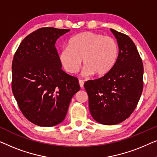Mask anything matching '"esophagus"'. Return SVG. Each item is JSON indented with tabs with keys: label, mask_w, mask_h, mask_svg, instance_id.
Here are the masks:
<instances>
[{
	"label": "esophagus",
	"mask_w": 157,
	"mask_h": 157,
	"mask_svg": "<svg viewBox=\"0 0 157 157\" xmlns=\"http://www.w3.org/2000/svg\"><path fill=\"white\" fill-rule=\"evenodd\" d=\"M78 82H79V85H80V87L82 89V88L83 87V84H84V81H83V80H79Z\"/></svg>",
	"instance_id": "obj_1"
}]
</instances>
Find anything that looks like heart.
Instances as JSON below:
<instances>
[{
    "instance_id": "obj_1",
    "label": "heart",
    "mask_w": 157,
    "mask_h": 157,
    "mask_svg": "<svg viewBox=\"0 0 157 157\" xmlns=\"http://www.w3.org/2000/svg\"><path fill=\"white\" fill-rule=\"evenodd\" d=\"M119 53V45L113 38L85 31L73 37L68 46L60 51L59 60L63 69L70 74L78 71L83 60V74L103 76L114 66Z\"/></svg>"
}]
</instances>
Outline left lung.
Masks as SVG:
<instances>
[{"mask_svg": "<svg viewBox=\"0 0 157 157\" xmlns=\"http://www.w3.org/2000/svg\"><path fill=\"white\" fill-rule=\"evenodd\" d=\"M111 31L119 45L117 63L107 74L84 83L92 117L104 125L119 124L130 117L144 86L142 60L134 43L126 34Z\"/></svg>", "mask_w": 157, "mask_h": 157, "instance_id": "obj_1", "label": "left lung"}]
</instances>
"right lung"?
Here are the masks:
<instances>
[{"mask_svg": "<svg viewBox=\"0 0 157 157\" xmlns=\"http://www.w3.org/2000/svg\"><path fill=\"white\" fill-rule=\"evenodd\" d=\"M69 31L40 28L27 36L15 53L13 94L23 116L36 125L50 127L63 121L80 90L78 78L62 70L55 46Z\"/></svg>", "mask_w": 157, "mask_h": 157, "instance_id": "add662e5", "label": "right lung"}]
</instances>
